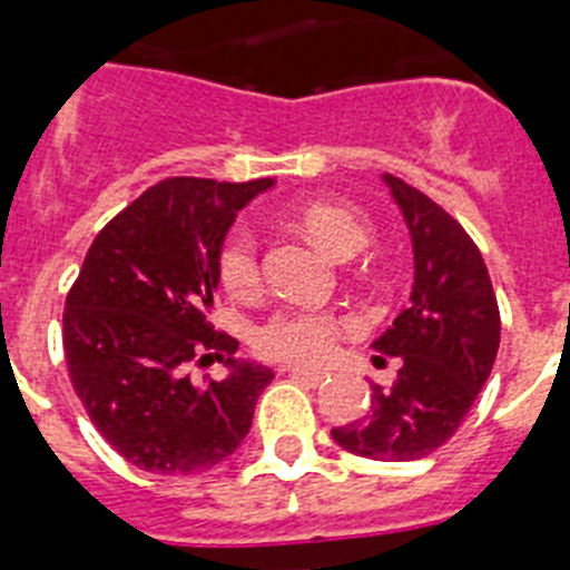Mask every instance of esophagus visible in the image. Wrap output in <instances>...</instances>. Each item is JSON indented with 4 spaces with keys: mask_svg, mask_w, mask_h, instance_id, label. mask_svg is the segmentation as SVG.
I'll return each instance as SVG.
<instances>
[{
    "mask_svg": "<svg viewBox=\"0 0 570 570\" xmlns=\"http://www.w3.org/2000/svg\"><path fill=\"white\" fill-rule=\"evenodd\" d=\"M286 372H289L292 377H301V381L312 383V386H320V383L327 377L325 370H308V366H289Z\"/></svg>",
    "mask_w": 570,
    "mask_h": 570,
    "instance_id": "34e87169",
    "label": "esophagus"
}]
</instances>
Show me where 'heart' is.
<instances>
[{
	"label": "heart",
	"mask_w": 570,
	"mask_h": 570,
	"mask_svg": "<svg viewBox=\"0 0 570 570\" xmlns=\"http://www.w3.org/2000/svg\"><path fill=\"white\" fill-rule=\"evenodd\" d=\"M308 237L333 258L355 256L366 245V223L338 200L317 198L301 209ZM220 281L232 295H248L258 286L256 234L248 226H234L220 248ZM344 322L331 312L308 306H284L256 327V347L273 358L320 361L336 344Z\"/></svg>",
	"instance_id": "b5f03b06"
}]
</instances>
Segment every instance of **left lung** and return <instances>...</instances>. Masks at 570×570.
<instances>
[{
	"label": "left lung",
	"instance_id": "left-lung-1",
	"mask_svg": "<svg viewBox=\"0 0 570 570\" xmlns=\"http://www.w3.org/2000/svg\"><path fill=\"white\" fill-rule=\"evenodd\" d=\"M381 178L411 237L413 289L372 350L402 366L392 389L372 383L364 416L331 435L370 461H419L461 428L491 375L502 325L482 253L461 223L396 176Z\"/></svg>",
	"mask_w": 570,
	"mask_h": 570
}]
</instances>
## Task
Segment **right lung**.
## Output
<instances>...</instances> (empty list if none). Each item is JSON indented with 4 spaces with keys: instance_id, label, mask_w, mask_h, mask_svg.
I'll return each instance as SVG.
<instances>
[{
    "instance_id": "add662e5",
    "label": "right lung",
    "mask_w": 570,
    "mask_h": 570,
    "mask_svg": "<svg viewBox=\"0 0 570 570\" xmlns=\"http://www.w3.org/2000/svg\"><path fill=\"white\" fill-rule=\"evenodd\" d=\"M273 184L165 178L112 217L85 256L62 314L66 364L90 422L137 469H212L248 435L275 375L234 358L239 342L215 331L209 314L223 239L237 212ZM212 357L229 375L189 382L186 366Z\"/></svg>"
}]
</instances>
